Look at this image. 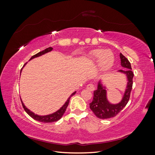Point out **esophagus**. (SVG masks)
<instances>
[{
	"label": "esophagus",
	"mask_w": 155,
	"mask_h": 155,
	"mask_svg": "<svg viewBox=\"0 0 155 155\" xmlns=\"http://www.w3.org/2000/svg\"><path fill=\"white\" fill-rule=\"evenodd\" d=\"M87 90H88V91L92 92V91H94L95 90V86L93 84L90 83V84H88V85H87Z\"/></svg>",
	"instance_id": "obj_1"
}]
</instances>
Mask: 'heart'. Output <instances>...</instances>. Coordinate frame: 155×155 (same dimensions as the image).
<instances>
[{
    "label": "heart",
    "instance_id": "obj_1",
    "mask_svg": "<svg viewBox=\"0 0 155 155\" xmlns=\"http://www.w3.org/2000/svg\"><path fill=\"white\" fill-rule=\"evenodd\" d=\"M88 59L92 62H97L98 67L102 72L109 70L113 66L114 55L112 51L109 49H94L89 52Z\"/></svg>",
    "mask_w": 155,
    "mask_h": 155
}]
</instances>
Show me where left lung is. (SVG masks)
Returning a JSON list of instances; mask_svg holds the SVG:
<instances>
[{
	"instance_id": "obj_1",
	"label": "left lung",
	"mask_w": 155,
	"mask_h": 155,
	"mask_svg": "<svg viewBox=\"0 0 155 155\" xmlns=\"http://www.w3.org/2000/svg\"><path fill=\"white\" fill-rule=\"evenodd\" d=\"M121 66L127 68L126 70H120L118 72L125 74L127 79V84L125 88L124 96L121 101L117 104H112L108 101L107 97L106 87L103 85L101 81H98L97 88L94 91L92 101L90 104V108L98 118L107 119L116 116L127 104L130 98V94L133 87V79L134 74L129 60L120 53Z\"/></svg>"
}]
</instances>
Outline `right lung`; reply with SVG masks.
Here are the masks:
<instances>
[{
	"instance_id": "1",
	"label": "right lung",
	"mask_w": 155,
	"mask_h": 155,
	"mask_svg": "<svg viewBox=\"0 0 155 155\" xmlns=\"http://www.w3.org/2000/svg\"><path fill=\"white\" fill-rule=\"evenodd\" d=\"M52 50H53V48H51V47H49V48H46L45 50H43L42 51H40V52L37 53V54H35V55H33L32 57L30 58V61L32 59H34V58H35L39 57V56H41V55H44L45 54L50 52V51H51ZM26 63H25V64L24 65V66H23V67H24L25 66ZM23 67H22V68H23ZM22 68L21 70V71H22ZM76 91L74 92L70 96V97L68 98V100H67V101L64 103V104L58 110H57L56 112H54V113H52V114H48V115H45V116H39V115H38V114H35V113H34V112H31L30 110H29L28 109V108H26V107L25 105V104H23V102H22V100H21V102H22V107H23V108H24L26 112V113H27L32 118H34V120H37V121H40V122H43V123H51V122H54V121H58V120H59V119L61 118V117L63 116V115L64 113L65 110H66V109H67V107L68 105L70 97H71L73 95H74L75 94H76Z\"/></svg>"
}]
</instances>
